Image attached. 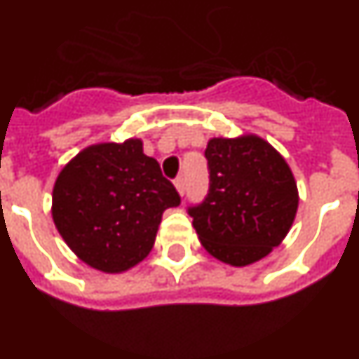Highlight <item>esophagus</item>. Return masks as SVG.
I'll return each mask as SVG.
<instances>
[{
    "mask_svg": "<svg viewBox=\"0 0 359 359\" xmlns=\"http://www.w3.org/2000/svg\"><path fill=\"white\" fill-rule=\"evenodd\" d=\"M175 189H177V191H179V195H184V191H186V182H184V179H182V177H179V179H175Z\"/></svg>",
    "mask_w": 359,
    "mask_h": 359,
    "instance_id": "34e87169",
    "label": "esophagus"
}]
</instances>
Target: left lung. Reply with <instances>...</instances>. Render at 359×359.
I'll return each mask as SVG.
<instances>
[{"instance_id": "left-lung-1", "label": "left lung", "mask_w": 359, "mask_h": 359, "mask_svg": "<svg viewBox=\"0 0 359 359\" xmlns=\"http://www.w3.org/2000/svg\"><path fill=\"white\" fill-rule=\"evenodd\" d=\"M204 155L210 194L189 208L198 241L224 264L257 263L281 245L296 219L299 191L290 165L254 133L210 138Z\"/></svg>"}]
</instances>
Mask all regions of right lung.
Wrapping results in <instances>:
<instances>
[{
  "mask_svg": "<svg viewBox=\"0 0 359 359\" xmlns=\"http://www.w3.org/2000/svg\"><path fill=\"white\" fill-rule=\"evenodd\" d=\"M180 197L162 177L142 140L83 147L56 177L53 221L82 263L104 273H122L149 255L168 208Z\"/></svg>",
  "mask_w": 359,
  "mask_h": 359,
  "instance_id": "add662e5",
  "label": "right lung"
}]
</instances>
